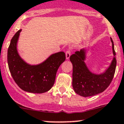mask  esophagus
<instances>
[{
    "label": "esophagus",
    "instance_id": "obj_1",
    "mask_svg": "<svg viewBox=\"0 0 124 124\" xmlns=\"http://www.w3.org/2000/svg\"><path fill=\"white\" fill-rule=\"evenodd\" d=\"M70 56H71V50H68L66 52V60H68V59L70 58Z\"/></svg>",
    "mask_w": 124,
    "mask_h": 124
}]
</instances>
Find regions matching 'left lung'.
<instances>
[{
    "mask_svg": "<svg viewBox=\"0 0 124 124\" xmlns=\"http://www.w3.org/2000/svg\"><path fill=\"white\" fill-rule=\"evenodd\" d=\"M112 42L113 60L107 70L103 73L95 74L91 72L85 63L87 49L77 51L70 56L72 64V87L75 92L84 97L93 96L104 92L108 87L114 78L116 68V58L114 42Z\"/></svg>",
    "mask_w": 124,
    "mask_h": 124,
    "instance_id": "1",
    "label": "left lung"
}]
</instances>
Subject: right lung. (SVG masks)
Wrapping results in <instances>:
<instances>
[{
	"label": "right lung",
	"mask_w": 124,
	"mask_h": 124,
	"mask_svg": "<svg viewBox=\"0 0 124 124\" xmlns=\"http://www.w3.org/2000/svg\"><path fill=\"white\" fill-rule=\"evenodd\" d=\"M21 31L20 29L14 35L8 49L7 61L10 73L23 90L34 93L46 92L54 84L58 69L66 60L65 53L63 52L53 53L36 65L28 64L20 56L17 50Z\"/></svg>",
	"instance_id": "right-lung-1"
}]
</instances>
